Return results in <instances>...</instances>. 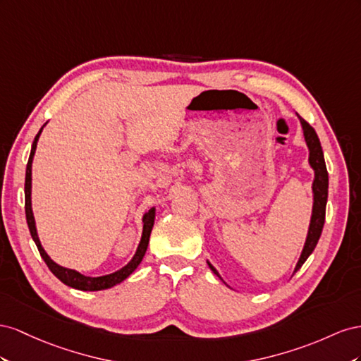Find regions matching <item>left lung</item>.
<instances>
[{
	"label": "left lung",
	"mask_w": 361,
	"mask_h": 361,
	"mask_svg": "<svg viewBox=\"0 0 361 361\" xmlns=\"http://www.w3.org/2000/svg\"><path fill=\"white\" fill-rule=\"evenodd\" d=\"M298 118H300L301 126H302L304 139H305V143L308 147V163H310V166L314 171V180H313V186H312V189H313V210H312L310 226H308L307 239H305L300 260H298V263H296L295 272L300 271V267L314 251L317 240H319V238H321L324 222H325V207H326V198H328V172H326V166H325L321 142H319L316 131L310 126V123L305 122L301 116H298ZM207 263L210 266V269L221 278L219 272L214 269V267L210 264V262H207Z\"/></svg>",
	"instance_id": "8db88e82"
}]
</instances>
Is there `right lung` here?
<instances>
[{"instance_id": "1", "label": "right lung", "mask_w": 361, "mask_h": 361, "mask_svg": "<svg viewBox=\"0 0 361 361\" xmlns=\"http://www.w3.org/2000/svg\"><path fill=\"white\" fill-rule=\"evenodd\" d=\"M44 127L39 130V133L33 140L32 152H30L28 163H27V171H25V216H27V224H28V228H30V234H32V238H33V240L37 246V250L40 252V257H42L44 262L49 267V271L53 272L61 283L69 286V287H74V289L86 290V292H97V290L110 289V287L116 286V284H119V283L126 280V278H128L133 272L136 271V267L140 264L143 255H145L147 248H148V242H149V235H151V230H152V225H154V219H156V209L152 207L145 214H143V231H142V238H140L139 246L136 250V254L133 255V259L126 266L121 267V269L116 271V272L109 274V275H102V276H86V275L80 274L74 269H68V267L60 266L56 262L51 260V257L45 252V250L42 248V243H40V240H39L35 216H33V209H32V163H33V157H35V152H36L37 140H39V136H40V133H42Z\"/></svg>"}]
</instances>
